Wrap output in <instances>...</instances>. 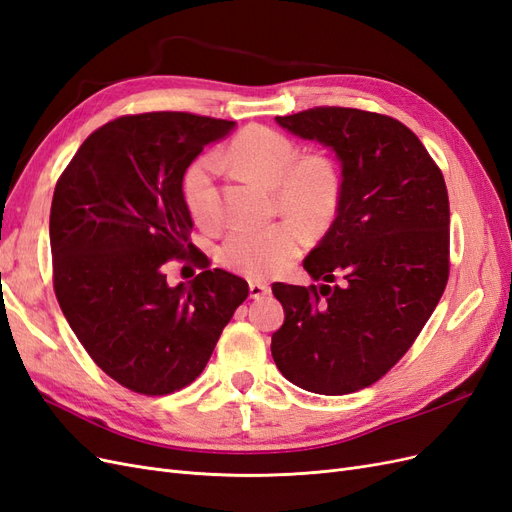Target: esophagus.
Here are the masks:
<instances>
[{"label":"esophagus","mask_w":512,"mask_h":512,"mask_svg":"<svg viewBox=\"0 0 512 512\" xmlns=\"http://www.w3.org/2000/svg\"><path fill=\"white\" fill-rule=\"evenodd\" d=\"M269 292H271L269 284H265V282H250V297H252V299L267 297Z\"/></svg>","instance_id":"34e87169"}]
</instances>
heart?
Masks as SVG:
<instances>
[{"instance_id": "1", "label": "heart", "mask_w": 512, "mask_h": 512, "mask_svg": "<svg viewBox=\"0 0 512 512\" xmlns=\"http://www.w3.org/2000/svg\"><path fill=\"white\" fill-rule=\"evenodd\" d=\"M299 145L284 132L247 126L232 138L224 156L198 158L183 177V200L192 218L213 224V175L218 160L271 188L273 203L290 218L262 228H237L224 239L220 258L245 277H265L286 269L307 241V228L329 226L342 205V175L324 153L299 156Z\"/></svg>"}]
</instances>
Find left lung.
<instances>
[{
    "mask_svg": "<svg viewBox=\"0 0 512 512\" xmlns=\"http://www.w3.org/2000/svg\"><path fill=\"white\" fill-rule=\"evenodd\" d=\"M331 147L342 162V205L303 260L322 286L273 284L284 324L271 337L277 369L320 395L378 382L436 309L451 271V211L438 164L404 123L346 106L275 117ZM337 274L344 285L329 287Z\"/></svg>",
    "mask_w": 512,
    "mask_h": 512,
    "instance_id": "obj_1",
    "label": "left lung"
}]
</instances>
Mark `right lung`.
Listing matches in <instances>:
<instances>
[{
	"mask_svg": "<svg viewBox=\"0 0 512 512\" xmlns=\"http://www.w3.org/2000/svg\"><path fill=\"white\" fill-rule=\"evenodd\" d=\"M232 126L179 111L123 115L91 132L57 179L55 297L94 363L134 393L168 395L194 382L250 294L190 241L183 200L185 170ZM175 257L204 271L168 287L161 267Z\"/></svg>",
	"mask_w": 512,
	"mask_h": 512,
	"instance_id": "1",
	"label": "right lung"
}]
</instances>
